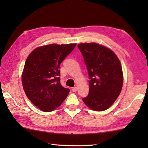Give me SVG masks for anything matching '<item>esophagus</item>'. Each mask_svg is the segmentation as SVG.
Masks as SVG:
<instances>
[{
  "label": "esophagus",
  "mask_w": 148,
  "mask_h": 148,
  "mask_svg": "<svg viewBox=\"0 0 148 148\" xmlns=\"http://www.w3.org/2000/svg\"><path fill=\"white\" fill-rule=\"evenodd\" d=\"M72 92H77V88L76 86H75V87H74V88H72Z\"/></svg>",
  "instance_id": "esophagus-1"
}]
</instances>
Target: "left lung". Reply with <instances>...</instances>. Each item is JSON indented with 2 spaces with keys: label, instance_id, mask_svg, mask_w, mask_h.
I'll return each mask as SVG.
<instances>
[{
  "label": "left lung",
  "instance_id": "1",
  "mask_svg": "<svg viewBox=\"0 0 148 148\" xmlns=\"http://www.w3.org/2000/svg\"><path fill=\"white\" fill-rule=\"evenodd\" d=\"M88 72L89 94L83 98L94 111L108 109L120 94L123 76L117 56L112 50L95 42L77 45Z\"/></svg>",
  "mask_w": 148,
  "mask_h": 148
}]
</instances>
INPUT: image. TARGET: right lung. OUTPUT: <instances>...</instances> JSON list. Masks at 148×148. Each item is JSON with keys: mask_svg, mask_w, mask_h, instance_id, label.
<instances>
[{"mask_svg": "<svg viewBox=\"0 0 148 148\" xmlns=\"http://www.w3.org/2000/svg\"><path fill=\"white\" fill-rule=\"evenodd\" d=\"M76 44L42 46L30 53L25 64L22 84L26 95L34 106L50 112L60 106L70 92L60 80V65Z\"/></svg>", "mask_w": 148, "mask_h": 148, "instance_id": "right-lung-1", "label": "right lung"}]
</instances>
